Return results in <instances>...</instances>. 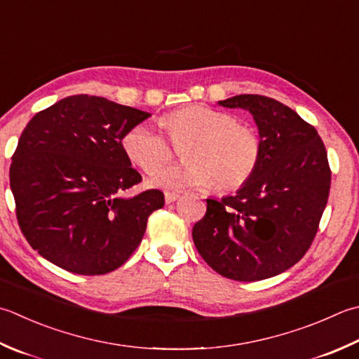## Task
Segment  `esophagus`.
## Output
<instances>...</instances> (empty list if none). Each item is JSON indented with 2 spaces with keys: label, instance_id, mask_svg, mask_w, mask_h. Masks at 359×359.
<instances>
[{
  "label": "esophagus",
  "instance_id": "esophagus-1",
  "mask_svg": "<svg viewBox=\"0 0 359 359\" xmlns=\"http://www.w3.org/2000/svg\"><path fill=\"white\" fill-rule=\"evenodd\" d=\"M179 199V193H171V191H166L165 193V202L166 203H172Z\"/></svg>",
  "mask_w": 359,
  "mask_h": 359
}]
</instances>
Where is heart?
Returning a JSON list of instances; mask_svg holds the SVG:
<instances>
[{
	"label": "heart",
	"mask_w": 359,
	"mask_h": 359,
	"mask_svg": "<svg viewBox=\"0 0 359 359\" xmlns=\"http://www.w3.org/2000/svg\"><path fill=\"white\" fill-rule=\"evenodd\" d=\"M161 124L174 144H184L180 165H171L151 177L149 184L168 191L213 185L217 191H235L254 177L263 156L258 132L238 119L205 105H187L168 114ZM123 149L144 172L157 171L172 157L168 140L147 124H137L123 137Z\"/></svg>",
	"instance_id": "heart-1"
}]
</instances>
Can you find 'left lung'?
<instances>
[{
	"label": "left lung",
	"instance_id": "left-lung-1",
	"mask_svg": "<svg viewBox=\"0 0 359 359\" xmlns=\"http://www.w3.org/2000/svg\"><path fill=\"white\" fill-rule=\"evenodd\" d=\"M217 104L254 116L263 156L254 177L235 196L207 199L193 241L222 277L257 282L290 269L310 249L332 171L318 130L287 105L262 95H238Z\"/></svg>",
	"mask_w": 359,
	"mask_h": 359
}]
</instances>
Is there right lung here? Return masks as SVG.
Wrapping results in <instances>:
<instances>
[{"instance_id":"right-lung-1","label":"right lung","mask_w":359,"mask_h":359,"mask_svg":"<svg viewBox=\"0 0 359 359\" xmlns=\"http://www.w3.org/2000/svg\"><path fill=\"white\" fill-rule=\"evenodd\" d=\"M149 116L101 96L74 95L27 123L12 157L11 189L21 231L48 262L102 276L142 243L147 217L165 205V196L147 189L123 198L142 175L121 142Z\"/></svg>"}]
</instances>
